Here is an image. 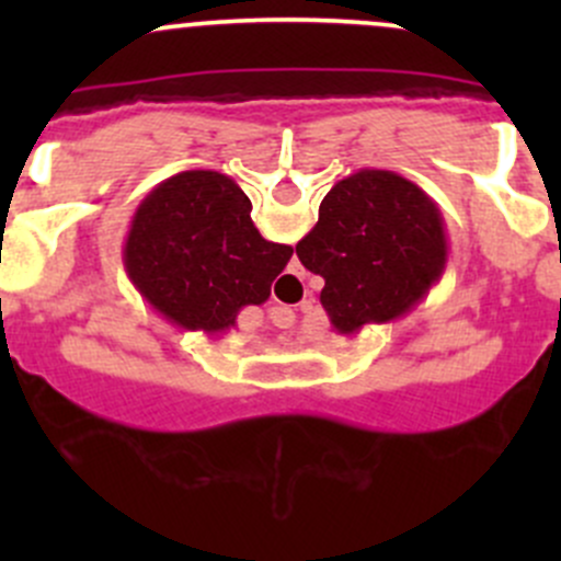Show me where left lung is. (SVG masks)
<instances>
[{
    "label": "left lung",
    "instance_id": "left-lung-1",
    "mask_svg": "<svg viewBox=\"0 0 561 561\" xmlns=\"http://www.w3.org/2000/svg\"><path fill=\"white\" fill-rule=\"evenodd\" d=\"M296 254L325 279L322 309L333 331L350 336L369 322L399 320L428 296L448 265V233L415 181L360 168L322 197Z\"/></svg>",
    "mask_w": 561,
    "mask_h": 561
}]
</instances>
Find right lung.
I'll use <instances>...</instances> for the list:
<instances>
[{
  "mask_svg": "<svg viewBox=\"0 0 561 561\" xmlns=\"http://www.w3.org/2000/svg\"><path fill=\"white\" fill-rule=\"evenodd\" d=\"M252 203L230 175L181 171L135 208L124 271L165 320L208 336L230 331L247 307L268 301L293 247L254 228Z\"/></svg>",
  "mask_w": 561,
  "mask_h": 561,
  "instance_id": "add662e5",
  "label": "right lung"
}]
</instances>
